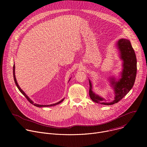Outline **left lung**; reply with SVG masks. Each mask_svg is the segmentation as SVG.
I'll list each match as a JSON object with an SVG mask.
<instances>
[{"label": "left lung", "mask_w": 147, "mask_h": 147, "mask_svg": "<svg viewBox=\"0 0 147 147\" xmlns=\"http://www.w3.org/2000/svg\"><path fill=\"white\" fill-rule=\"evenodd\" d=\"M117 46L120 52L121 58L123 60V70L121 73V78L118 81L115 82L114 78L112 79L116 96L115 100L112 102L107 103L103 98L95 94L92 91L91 83L89 80L90 96L96 103L107 105L116 103L127 95L133 87L137 74V59L135 52L128 39H120Z\"/></svg>", "instance_id": "obj_1"}]
</instances>
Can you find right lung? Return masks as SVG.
<instances>
[{
  "label": "right lung",
  "mask_w": 147,
  "mask_h": 147,
  "mask_svg": "<svg viewBox=\"0 0 147 147\" xmlns=\"http://www.w3.org/2000/svg\"><path fill=\"white\" fill-rule=\"evenodd\" d=\"M14 71H15V66H14V65H13V77H14V81H15V83H16V86L17 87V88H18V89L19 90V91L22 92L24 95V96L26 98V99L28 100V102H30V103H31V104H32V105H34V106H35V107H52V106H55V105H57V104H59V103H61L63 100V99H62V100H61L60 101H59V102H57V103H54V104H52V105H38V104H36V103H34V102L27 96V95L24 93V92L20 88V87H19V86H18V84H17V80H16V77H15V73H14Z\"/></svg>",
  "instance_id": "add662e5"
}]
</instances>
